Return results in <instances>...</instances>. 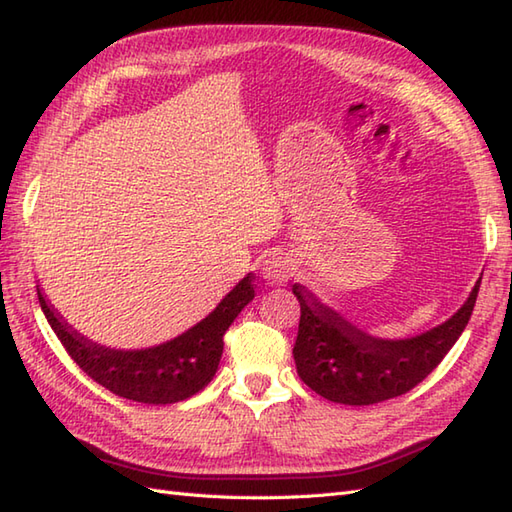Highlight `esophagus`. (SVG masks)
<instances>
[{
  "label": "esophagus",
  "mask_w": 512,
  "mask_h": 512,
  "mask_svg": "<svg viewBox=\"0 0 512 512\" xmlns=\"http://www.w3.org/2000/svg\"><path fill=\"white\" fill-rule=\"evenodd\" d=\"M295 275V264L284 255H270L264 262V279L268 284H286Z\"/></svg>",
  "instance_id": "1"
}]
</instances>
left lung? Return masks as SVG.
Returning a JSON list of instances; mask_svg holds the SVG:
<instances>
[{
	"mask_svg": "<svg viewBox=\"0 0 512 512\" xmlns=\"http://www.w3.org/2000/svg\"><path fill=\"white\" fill-rule=\"evenodd\" d=\"M480 281L451 319L405 339L363 332L321 303L306 286L295 284L292 292L301 306L292 347L297 374L319 396L341 405H374L407 394L440 365L460 339L475 308Z\"/></svg>",
	"mask_w": 512,
	"mask_h": 512,
	"instance_id": "8db88e82",
	"label": "left lung"
}]
</instances>
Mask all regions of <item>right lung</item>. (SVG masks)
I'll return each mask as SVG.
<instances>
[{
  "label": "right lung",
  "mask_w": 512,
  "mask_h": 512,
  "mask_svg": "<svg viewBox=\"0 0 512 512\" xmlns=\"http://www.w3.org/2000/svg\"><path fill=\"white\" fill-rule=\"evenodd\" d=\"M37 295L57 339L94 383L127 400L171 405L191 398L211 383L222 358L224 334L237 314L253 301L255 284L248 273L209 317L176 339L143 350H114L88 341L54 312L39 288Z\"/></svg>",
  "instance_id": "1"
}]
</instances>
